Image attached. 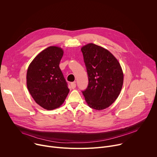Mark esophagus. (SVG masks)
<instances>
[{
    "instance_id": "esophagus-1",
    "label": "esophagus",
    "mask_w": 157,
    "mask_h": 157,
    "mask_svg": "<svg viewBox=\"0 0 157 157\" xmlns=\"http://www.w3.org/2000/svg\"><path fill=\"white\" fill-rule=\"evenodd\" d=\"M71 88L72 89H75L76 87V84L75 82H73L71 83Z\"/></svg>"
}]
</instances>
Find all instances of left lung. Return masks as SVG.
<instances>
[{"label":"left lung","mask_w":157,"mask_h":157,"mask_svg":"<svg viewBox=\"0 0 157 157\" xmlns=\"http://www.w3.org/2000/svg\"><path fill=\"white\" fill-rule=\"evenodd\" d=\"M88 76L87 88L82 93L88 106L102 110L118 97L123 83L120 64L109 51L90 43L81 48Z\"/></svg>","instance_id":"1"}]
</instances>
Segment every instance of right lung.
Returning a JSON list of instances; mask_svg holds the SVG:
<instances>
[{"label": "right lung", "instance_id": "add662e5", "mask_svg": "<svg viewBox=\"0 0 157 157\" xmlns=\"http://www.w3.org/2000/svg\"><path fill=\"white\" fill-rule=\"evenodd\" d=\"M63 50L50 46L36 56L27 72V86L34 101L48 110L64 103L69 90L59 67Z\"/></svg>", "mask_w": 157, "mask_h": 157}]
</instances>
